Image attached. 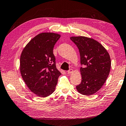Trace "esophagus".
I'll return each mask as SVG.
<instances>
[{"label": "esophagus", "instance_id": "34e87169", "mask_svg": "<svg viewBox=\"0 0 126 126\" xmlns=\"http://www.w3.org/2000/svg\"><path fill=\"white\" fill-rule=\"evenodd\" d=\"M73 72V70L72 69H70L68 70V71H67V73L68 74H71V73H72Z\"/></svg>", "mask_w": 126, "mask_h": 126}]
</instances>
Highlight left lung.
Segmentation results:
<instances>
[{"mask_svg": "<svg viewBox=\"0 0 126 126\" xmlns=\"http://www.w3.org/2000/svg\"><path fill=\"white\" fill-rule=\"evenodd\" d=\"M80 55L82 80L76 89L80 93L94 94L104 84L111 68V60L106 49L98 41L85 36H73Z\"/></svg>", "mask_w": 126, "mask_h": 126, "instance_id": "1", "label": "left lung"}]
</instances>
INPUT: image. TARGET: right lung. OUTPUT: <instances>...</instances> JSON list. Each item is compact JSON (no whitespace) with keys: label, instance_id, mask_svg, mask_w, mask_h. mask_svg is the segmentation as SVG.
<instances>
[{"label":"right lung","instance_id":"add662e5","mask_svg":"<svg viewBox=\"0 0 126 126\" xmlns=\"http://www.w3.org/2000/svg\"><path fill=\"white\" fill-rule=\"evenodd\" d=\"M60 35L42 33L29 42L20 57V71L26 84L34 93L41 97L55 90L61 73L56 68L53 50Z\"/></svg>","mask_w":126,"mask_h":126}]
</instances>
